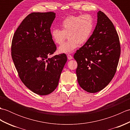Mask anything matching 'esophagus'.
<instances>
[{
	"label": "esophagus",
	"mask_w": 130,
	"mask_h": 130,
	"mask_svg": "<svg viewBox=\"0 0 130 130\" xmlns=\"http://www.w3.org/2000/svg\"><path fill=\"white\" fill-rule=\"evenodd\" d=\"M67 57H68V60H71V59H73V56H71V55H69V54H68V55H67Z\"/></svg>",
	"instance_id": "1"
}]
</instances>
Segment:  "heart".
<instances>
[{
	"instance_id": "b5f03b06",
	"label": "heart",
	"mask_w": 130,
	"mask_h": 130,
	"mask_svg": "<svg viewBox=\"0 0 130 130\" xmlns=\"http://www.w3.org/2000/svg\"><path fill=\"white\" fill-rule=\"evenodd\" d=\"M61 29L54 28L51 32L52 39L61 45L68 35L69 40L61 45L60 53L69 54L78 47L79 43L84 44L89 39L94 28V21L89 14L68 17L60 25Z\"/></svg>"
}]
</instances>
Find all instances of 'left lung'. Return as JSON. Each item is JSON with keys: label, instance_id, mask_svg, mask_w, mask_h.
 <instances>
[{"label": "left lung", "instance_id": "left-lung-1", "mask_svg": "<svg viewBox=\"0 0 130 130\" xmlns=\"http://www.w3.org/2000/svg\"><path fill=\"white\" fill-rule=\"evenodd\" d=\"M120 54L119 37L113 24L99 10L92 35L74 55L80 87L92 93L104 89L113 78Z\"/></svg>", "mask_w": 130, "mask_h": 130}]
</instances>
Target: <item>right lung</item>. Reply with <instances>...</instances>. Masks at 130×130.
<instances>
[{
	"instance_id": "obj_1",
	"label": "right lung",
	"mask_w": 130,
	"mask_h": 130,
	"mask_svg": "<svg viewBox=\"0 0 130 130\" xmlns=\"http://www.w3.org/2000/svg\"><path fill=\"white\" fill-rule=\"evenodd\" d=\"M55 15L54 12L29 14L12 40V57L19 78L29 90L40 95L56 89L67 61L65 54L48 57L56 50L50 31Z\"/></svg>"
}]
</instances>
